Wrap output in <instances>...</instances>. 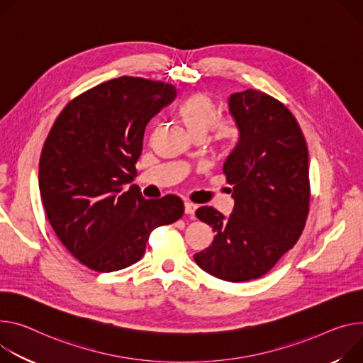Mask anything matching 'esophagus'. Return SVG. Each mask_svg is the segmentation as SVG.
Here are the masks:
<instances>
[{
    "mask_svg": "<svg viewBox=\"0 0 363 363\" xmlns=\"http://www.w3.org/2000/svg\"><path fill=\"white\" fill-rule=\"evenodd\" d=\"M184 210H185V214H186V216H189L191 218H194V214H195L196 206H195V204H192V203H185Z\"/></svg>",
    "mask_w": 363,
    "mask_h": 363,
    "instance_id": "obj_1",
    "label": "esophagus"
}]
</instances>
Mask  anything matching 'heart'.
Here are the masks:
<instances>
[{"instance_id":"heart-1","label":"heart","mask_w":363,"mask_h":363,"mask_svg":"<svg viewBox=\"0 0 363 363\" xmlns=\"http://www.w3.org/2000/svg\"><path fill=\"white\" fill-rule=\"evenodd\" d=\"M178 114L195 139H204L211 130L213 142L220 149H225L235 138L233 124L227 120H217V106L207 94L189 96L179 106Z\"/></svg>"}]
</instances>
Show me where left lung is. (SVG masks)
<instances>
[{"instance_id": "8db88e82", "label": "left lung", "mask_w": 363, "mask_h": 363, "mask_svg": "<svg viewBox=\"0 0 363 363\" xmlns=\"http://www.w3.org/2000/svg\"><path fill=\"white\" fill-rule=\"evenodd\" d=\"M228 111L239 142L223 172L233 185L235 207L228 217L213 207L195 211L216 236L194 259L218 279L246 282L271 271L303 233L310 204L308 149L291 111L265 92L232 94Z\"/></svg>"}]
</instances>
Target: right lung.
I'll return each instance as SVG.
<instances>
[{"label": "right lung", "mask_w": 363, "mask_h": 363, "mask_svg": "<svg viewBox=\"0 0 363 363\" xmlns=\"http://www.w3.org/2000/svg\"><path fill=\"white\" fill-rule=\"evenodd\" d=\"M175 96L171 84L120 77L77 96L50 128L39 163L42 201L59 240L92 271L133 265L153 230L184 214L179 196L146 200L129 184L149 120Z\"/></svg>", "instance_id": "right-lung-1"}]
</instances>
